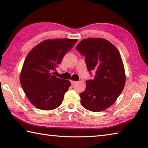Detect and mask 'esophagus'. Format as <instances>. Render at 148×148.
Instances as JSON below:
<instances>
[{"label": "esophagus", "mask_w": 148, "mask_h": 148, "mask_svg": "<svg viewBox=\"0 0 148 148\" xmlns=\"http://www.w3.org/2000/svg\"><path fill=\"white\" fill-rule=\"evenodd\" d=\"M71 83L72 84V85H74V84H75L76 83V81H73V80H71Z\"/></svg>", "instance_id": "esophagus-1"}]
</instances>
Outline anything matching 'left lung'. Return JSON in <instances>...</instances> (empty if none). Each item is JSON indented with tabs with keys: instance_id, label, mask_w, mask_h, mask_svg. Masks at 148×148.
<instances>
[{
	"instance_id": "left-lung-1",
	"label": "left lung",
	"mask_w": 148,
	"mask_h": 148,
	"mask_svg": "<svg viewBox=\"0 0 148 148\" xmlns=\"http://www.w3.org/2000/svg\"><path fill=\"white\" fill-rule=\"evenodd\" d=\"M76 49L85 56L88 71H95L79 94L81 105L90 111H102L115 102L124 88L126 76L120 53L102 38L84 39Z\"/></svg>"
}]
</instances>
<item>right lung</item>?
<instances>
[{"label":"right lung","mask_w":148,"mask_h":148,"mask_svg":"<svg viewBox=\"0 0 148 148\" xmlns=\"http://www.w3.org/2000/svg\"><path fill=\"white\" fill-rule=\"evenodd\" d=\"M77 40H45L27 55L20 73V83L28 99L37 109L49 111L61 105L71 83L56 77L54 71Z\"/></svg>","instance_id":"add662e5"}]
</instances>
